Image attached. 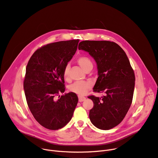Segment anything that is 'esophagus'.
Segmentation results:
<instances>
[{"mask_svg": "<svg viewBox=\"0 0 158 158\" xmlns=\"http://www.w3.org/2000/svg\"><path fill=\"white\" fill-rule=\"evenodd\" d=\"M78 100H79V102H83L85 100V97H82V96H79L78 97Z\"/></svg>", "mask_w": 158, "mask_h": 158, "instance_id": "esophagus-1", "label": "esophagus"}]
</instances>
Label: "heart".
<instances>
[{"mask_svg": "<svg viewBox=\"0 0 158 158\" xmlns=\"http://www.w3.org/2000/svg\"><path fill=\"white\" fill-rule=\"evenodd\" d=\"M77 63L78 65L82 68V69L86 71L88 69L93 67V64L91 60L87 57V56H80L77 59ZM69 65H67L63 73V76L65 80L68 81L70 79V75H69ZM92 84L89 81H76L74 84L69 86V91L78 94V95H84L89 89L91 88Z\"/></svg>", "mask_w": 158, "mask_h": 158, "instance_id": "obj_1", "label": "heart"}]
</instances>
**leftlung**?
<instances>
[{
	"label": "left lung",
	"instance_id": "1",
	"mask_svg": "<svg viewBox=\"0 0 158 158\" xmlns=\"http://www.w3.org/2000/svg\"><path fill=\"white\" fill-rule=\"evenodd\" d=\"M79 50L89 52L95 60L98 77L93 91L104 93L101 98L91 95L92 124L100 130L114 128L125 117L133 99L135 74L123 49L109 41H83Z\"/></svg>",
	"mask_w": 158,
	"mask_h": 158
}]
</instances>
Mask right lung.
Masks as SVG:
<instances>
[{
  "mask_svg": "<svg viewBox=\"0 0 158 158\" xmlns=\"http://www.w3.org/2000/svg\"><path fill=\"white\" fill-rule=\"evenodd\" d=\"M79 40L48 44L31 56L23 87L28 108L36 121L45 128L56 130L71 121L78 98L73 92L59 99L65 91L63 73L77 50Z\"/></svg>",
  "mask_w": 158,
  "mask_h": 158,
  "instance_id": "1",
  "label": "right lung"
}]
</instances>
